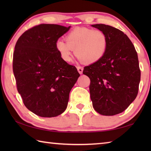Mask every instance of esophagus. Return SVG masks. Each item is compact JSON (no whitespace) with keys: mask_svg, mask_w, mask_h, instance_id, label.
Segmentation results:
<instances>
[{"mask_svg":"<svg viewBox=\"0 0 151 151\" xmlns=\"http://www.w3.org/2000/svg\"><path fill=\"white\" fill-rule=\"evenodd\" d=\"M76 68H77V70H78V73H80V74H82V72H83V67H81V66H78V67H76Z\"/></svg>","mask_w":151,"mask_h":151,"instance_id":"1","label":"esophagus"}]
</instances>
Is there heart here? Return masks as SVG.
Returning <instances> with one entry per match:
<instances>
[{"label": "heart", "instance_id": "obj_1", "mask_svg": "<svg viewBox=\"0 0 151 151\" xmlns=\"http://www.w3.org/2000/svg\"><path fill=\"white\" fill-rule=\"evenodd\" d=\"M108 38L103 31L88 27L75 28L67 34L65 41L59 40L56 49L62 60L69 62L72 52L78 58L86 64L100 60L106 51Z\"/></svg>", "mask_w": 151, "mask_h": 151}]
</instances>
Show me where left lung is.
Instances as JSON below:
<instances>
[{
  "label": "left lung",
  "instance_id": "1",
  "mask_svg": "<svg viewBox=\"0 0 151 151\" xmlns=\"http://www.w3.org/2000/svg\"><path fill=\"white\" fill-rule=\"evenodd\" d=\"M91 27L106 35L107 49L100 60L84 67L83 74L90 79L89 92L95 110L103 115H114L126 110L138 93V57L132 41L120 30L104 24Z\"/></svg>",
  "mask_w": 151,
  "mask_h": 151
}]
</instances>
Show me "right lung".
Returning <instances> with one entry per match:
<instances>
[{
	"label": "right lung",
	"mask_w": 151,
	"mask_h": 151,
	"mask_svg": "<svg viewBox=\"0 0 151 151\" xmlns=\"http://www.w3.org/2000/svg\"><path fill=\"white\" fill-rule=\"evenodd\" d=\"M41 24L19 37L13 56V71L19 93L28 110L43 117L62 114L80 74L61 58L58 40L70 29Z\"/></svg>",
	"instance_id": "1"
}]
</instances>
